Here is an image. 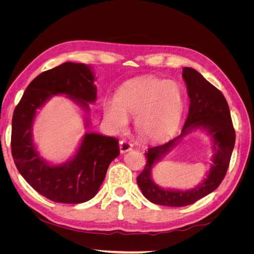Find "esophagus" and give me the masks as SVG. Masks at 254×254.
Returning <instances> with one entry per match:
<instances>
[{
    "mask_svg": "<svg viewBox=\"0 0 254 254\" xmlns=\"http://www.w3.org/2000/svg\"><path fill=\"white\" fill-rule=\"evenodd\" d=\"M132 149V145L126 142V141H121L120 142V150L122 153H125L127 151H130Z\"/></svg>",
    "mask_w": 254,
    "mask_h": 254,
    "instance_id": "esophagus-1",
    "label": "esophagus"
}]
</instances>
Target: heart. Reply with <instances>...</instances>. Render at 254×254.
Masks as SVG:
<instances>
[{
  "label": "heart",
  "mask_w": 254,
  "mask_h": 254,
  "mask_svg": "<svg viewBox=\"0 0 254 254\" xmlns=\"http://www.w3.org/2000/svg\"><path fill=\"white\" fill-rule=\"evenodd\" d=\"M184 111L180 84L153 76L126 81L114 101L104 104L107 124L114 132L124 131L127 118H134V128L142 139L157 142L166 139L178 127Z\"/></svg>",
  "instance_id": "1"
}]
</instances>
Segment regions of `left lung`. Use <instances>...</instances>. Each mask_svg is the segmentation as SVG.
Instances as JSON below:
<instances>
[{
  "label": "left lung",
  "instance_id": "obj_1",
  "mask_svg": "<svg viewBox=\"0 0 254 254\" xmlns=\"http://www.w3.org/2000/svg\"><path fill=\"white\" fill-rule=\"evenodd\" d=\"M182 77L190 97L189 114L182 131L168 142L148 148L145 152L147 162L136 178L146 199L166 206L190 205L216 190L225 178L235 144V130L224 94L194 68L183 67ZM194 128L204 129L213 140V164L207 178L199 186L188 191L165 190L157 186L151 178L153 165Z\"/></svg>",
  "mask_w": 254,
  "mask_h": 254
}]
</instances>
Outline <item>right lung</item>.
Instances as JSON below:
<instances>
[{
  "label": "right lung",
  "mask_w": 254,
  "mask_h": 254,
  "mask_svg": "<svg viewBox=\"0 0 254 254\" xmlns=\"http://www.w3.org/2000/svg\"><path fill=\"white\" fill-rule=\"evenodd\" d=\"M95 76L83 64L64 63L39 74L28 84L12 117L11 153L19 173L38 193L55 202L82 203L93 198L107 170L120 155L119 140L94 132L83 135L74 157L59 165L50 164L36 149L33 124L53 95H65L89 113L96 101ZM90 125L87 118L86 127Z\"/></svg>",
  "instance_id": "right-lung-1"
}]
</instances>
